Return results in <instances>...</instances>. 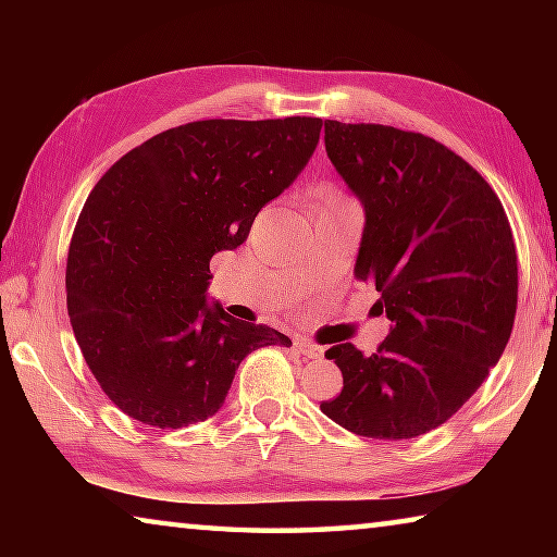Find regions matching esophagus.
I'll return each mask as SVG.
<instances>
[{"label":"esophagus","instance_id":"esophagus-1","mask_svg":"<svg viewBox=\"0 0 557 557\" xmlns=\"http://www.w3.org/2000/svg\"><path fill=\"white\" fill-rule=\"evenodd\" d=\"M295 346L299 348V354L305 358H322L324 356V348L317 346L314 342H309V338H297Z\"/></svg>","mask_w":557,"mask_h":557}]
</instances>
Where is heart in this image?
<instances>
[{"mask_svg": "<svg viewBox=\"0 0 557 557\" xmlns=\"http://www.w3.org/2000/svg\"><path fill=\"white\" fill-rule=\"evenodd\" d=\"M351 199H346L344 194H338L336 188H322V206H329V203H348Z\"/></svg>", "mask_w": 557, "mask_h": 557, "instance_id": "1", "label": "heart"}]
</instances>
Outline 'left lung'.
Wrapping results in <instances>:
<instances>
[{
    "mask_svg": "<svg viewBox=\"0 0 557 557\" xmlns=\"http://www.w3.org/2000/svg\"><path fill=\"white\" fill-rule=\"evenodd\" d=\"M324 145L366 209L356 277L381 292L393 329L371 356L329 348L344 388L319 408L361 437L425 435L476 393L511 338V223L486 178L420 132L326 120Z\"/></svg>",
    "mask_w": 557,
    "mask_h": 557,
    "instance_id": "obj_1",
    "label": "left lung"
}]
</instances>
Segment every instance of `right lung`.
<instances>
[{
    "instance_id": "1",
    "label": "right lung",
    "mask_w": 557,
    "mask_h": 557,
    "mask_svg": "<svg viewBox=\"0 0 557 557\" xmlns=\"http://www.w3.org/2000/svg\"><path fill=\"white\" fill-rule=\"evenodd\" d=\"M322 117L196 120L120 157L75 223L65 299L90 373L149 428L203 422L235 369L277 329L206 305L213 252L248 238L262 206L295 182Z\"/></svg>"
}]
</instances>
